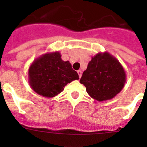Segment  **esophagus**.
Listing matches in <instances>:
<instances>
[{
    "mask_svg": "<svg viewBox=\"0 0 147 147\" xmlns=\"http://www.w3.org/2000/svg\"><path fill=\"white\" fill-rule=\"evenodd\" d=\"M77 73H78V74H79L80 78H81L82 75V71L81 70H79V71H77Z\"/></svg>",
    "mask_w": 147,
    "mask_h": 147,
    "instance_id": "esophagus-1",
    "label": "esophagus"
}]
</instances>
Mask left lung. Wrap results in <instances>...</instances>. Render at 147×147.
Returning a JSON list of instances; mask_svg holds the SVG:
<instances>
[{
	"label": "left lung",
	"mask_w": 147,
	"mask_h": 147,
	"mask_svg": "<svg viewBox=\"0 0 147 147\" xmlns=\"http://www.w3.org/2000/svg\"><path fill=\"white\" fill-rule=\"evenodd\" d=\"M124 67L108 52H99L93 57L82 74L80 83L87 93L98 102L112 99L121 92L126 82Z\"/></svg>",
	"instance_id": "obj_1"
}]
</instances>
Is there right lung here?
I'll return each mask as SVG.
<instances>
[{"label":"right lung","mask_w":147,"mask_h":147,"mask_svg":"<svg viewBox=\"0 0 147 147\" xmlns=\"http://www.w3.org/2000/svg\"><path fill=\"white\" fill-rule=\"evenodd\" d=\"M28 83L40 96L53 98L63 91L67 83L79 80L69 61H63L59 51L47 52L34 60L28 68Z\"/></svg>","instance_id":"1"}]
</instances>
